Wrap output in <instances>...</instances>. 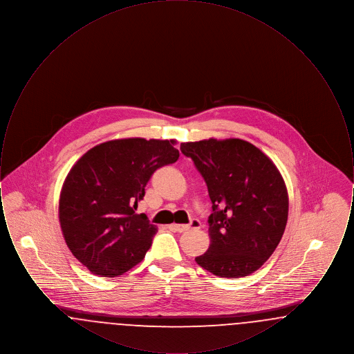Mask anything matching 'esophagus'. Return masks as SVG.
<instances>
[{
    "mask_svg": "<svg viewBox=\"0 0 354 354\" xmlns=\"http://www.w3.org/2000/svg\"><path fill=\"white\" fill-rule=\"evenodd\" d=\"M171 228L176 232H185L188 231L189 228H201V221L199 220H192L191 224H172Z\"/></svg>",
    "mask_w": 354,
    "mask_h": 354,
    "instance_id": "1",
    "label": "esophagus"
}]
</instances>
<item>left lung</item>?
Wrapping results in <instances>:
<instances>
[{"label":"left lung","instance_id":"8db88e82","mask_svg":"<svg viewBox=\"0 0 354 354\" xmlns=\"http://www.w3.org/2000/svg\"><path fill=\"white\" fill-rule=\"evenodd\" d=\"M180 151L202 174L212 202L207 252L195 261L219 277L237 279L259 270L274 252L288 220V191L270 158L239 139L185 142Z\"/></svg>","mask_w":354,"mask_h":354}]
</instances>
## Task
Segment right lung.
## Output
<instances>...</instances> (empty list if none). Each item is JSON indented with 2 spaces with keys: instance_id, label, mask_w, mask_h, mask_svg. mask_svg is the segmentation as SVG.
<instances>
[{
  "instance_id": "right-lung-1",
  "label": "right lung",
  "mask_w": 354,
  "mask_h": 354,
  "mask_svg": "<svg viewBox=\"0 0 354 354\" xmlns=\"http://www.w3.org/2000/svg\"><path fill=\"white\" fill-rule=\"evenodd\" d=\"M175 139L124 138L101 143L68 171L59 224L68 250L93 274L115 277L140 263L158 232L138 202L152 174L175 163Z\"/></svg>"
}]
</instances>
